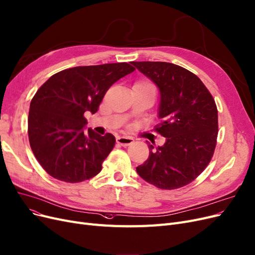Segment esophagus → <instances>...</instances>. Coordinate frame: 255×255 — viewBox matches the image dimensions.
I'll return each mask as SVG.
<instances>
[{"instance_id":"34e87169","label":"esophagus","mask_w":255,"mask_h":255,"mask_svg":"<svg viewBox=\"0 0 255 255\" xmlns=\"http://www.w3.org/2000/svg\"><path fill=\"white\" fill-rule=\"evenodd\" d=\"M116 141L120 145L127 146V145H129L130 143H133L134 139L131 137H128V136H119V137L116 138Z\"/></svg>"}]
</instances>
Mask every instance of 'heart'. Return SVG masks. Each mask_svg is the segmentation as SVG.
I'll list each match as a JSON object with an SVG mask.
<instances>
[{
  "label": "heart",
  "instance_id": "1",
  "mask_svg": "<svg viewBox=\"0 0 255 255\" xmlns=\"http://www.w3.org/2000/svg\"><path fill=\"white\" fill-rule=\"evenodd\" d=\"M138 84H141V85H143V86H146V87H150V89H153V85L151 84V83H148V82H139ZM154 90V89H153Z\"/></svg>",
  "mask_w": 255,
  "mask_h": 255
}]
</instances>
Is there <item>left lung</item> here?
<instances>
[{"label":"left lung","mask_w":255,"mask_h":255,"mask_svg":"<svg viewBox=\"0 0 255 255\" xmlns=\"http://www.w3.org/2000/svg\"><path fill=\"white\" fill-rule=\"evenodd\" d=\"M156 84L160 94L156 130L163 145L147 142L150 155L136 171L142 179L163 190L194 180L213 156L218 133L217 109L212 95L188 69L168 62H131Z\"/></svg>","instance_id":"8db88e82"}]
</instances>
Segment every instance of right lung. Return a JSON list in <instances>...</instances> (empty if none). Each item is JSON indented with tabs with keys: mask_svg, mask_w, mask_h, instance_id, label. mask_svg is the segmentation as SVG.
I'll return each instance as SVG.
<instances>
[{
	"mask_svg": "<svg viewBox=\"0 0 255 255\" xmlns=\"http://www.w3.org/2000/svg\"><path fill=\"white\" fill-rule=\"evenodd\" d=\"M134 71L126 62L77 66L51 76L38 90L30 102L28 138L50 176L74 183L101 171L116 139L86 131L84 113L97 112L110 87Z\"/></svg>",
	"mask_w": 255,
	"mask_h": 255,
	"instance_id": "obj_1",
	"label": "right lung"
}]
</instances>
